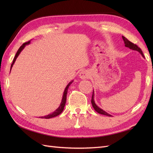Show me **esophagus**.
Segmentation results:
<instances>
[{"label": "esophagus", "mask_w": 153, "mask_h": 153, "mask_svg": "<svg viewBox=\"0 0 153 153\" xmlns=\"http://www.w3.org/2000/svg\"><path fill=\"white\" fill-rule=\"evenodd\" d=\"M79 76L82 79H85V78H88L89 77V73L87 71L83 70L80 73Z\"/></svg>", "instance_id": "34e87169"}]
</instances>
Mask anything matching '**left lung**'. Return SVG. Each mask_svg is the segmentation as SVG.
I'll use <instances>...</instances> for the list:
<instances>
[{
    "label": "left lung",
    "instance_id": "8db88e82",
    "mask_svg": "<svg viewBox=\"0 0 153 153\" xmlns=\"http://www.w3.org/2000/svg\"><path fill=\"white\" fill-rule=\"evenodd\" d=\"M122 37H123V40H124L125 47H128V48H130V49H131V50H133L138 51V52H140V53L142 55V57H144V55H143V53H142V51L141 50V49H140L139 47H138V46H137V45L131 43V41H129L127 38H125V37H124V36H122ZM94 91H93V92H92V99H91V103H92V106H93L94 109L97 112L100 114H103V115H107V116L112 117V115H111L110 114H108L107 112H106L105 111H104L103 110L100 108V107H98V106L96 105V104L95 102H94Z\"/></svg>",
    "mask_w": 153,
    "mask_h": 153
}]
</instances>
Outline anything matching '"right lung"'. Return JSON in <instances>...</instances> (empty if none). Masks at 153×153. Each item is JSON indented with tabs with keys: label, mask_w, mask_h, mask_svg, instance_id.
Here are the masks:
<instances>
[{
	"label": "right lung",
	"mask_w": 153,
	"mask_h": 153,
	"mask_svg": "<svg viewBox=\"0 0 153 153\" xmlns=\"http://www.w3.org/2000/svg\"><path fill=\"white\" fill-rule=\"evenodd\" d=\"M30 43V41H27V42H26V43L23 44V45L21 46V47L19 48V49H18V50L17 51V52H16V55H15V57H14V59H13V63L11 64V68H12V67H13V66L14 63H15L16 58L18 57V55H19V54H20V52H22V50L25 48L26 45H29ZM10 71H11V70H10ZM73 82V80H72V81H71L70 82H69V84H68V85L66 87L65 89H64L63 96H62V101H61V105H60V106H59V108H58L56 110H55V112H52V114H48V115H46V116H44V117H40V118H43V119H50V118H52V117L57 116V115H59V114H61L62 113V112L63 110H64V106H65V104H66V97H67V93H68V88H69V85H70L72 84Z\"/></svg>",
	"instance_id": "1"
}]
</instances>
